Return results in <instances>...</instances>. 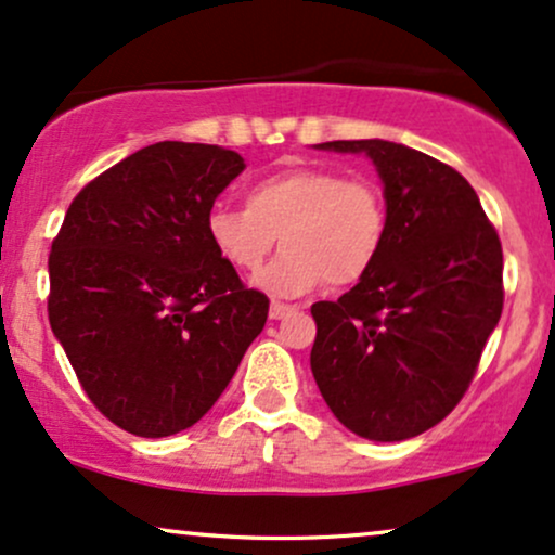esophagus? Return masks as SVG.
<instances>
[{
	"label": "esophagus",
	"instance_id": "esophagus-1",
	"mask_svg": "<svg viewBox=\"0 0 555 555\" xmlns=\"http://www.w3.org/2000/svg\"><path fill=\"white\" fill-rule=\"evenodd\" d=\"M296 309H301V304H285V301H272L270 304V317L272 319H283L293 314Z\"/></svg>",
	"mask_w": 555,
	"mask_h": 555
}]
</instances>
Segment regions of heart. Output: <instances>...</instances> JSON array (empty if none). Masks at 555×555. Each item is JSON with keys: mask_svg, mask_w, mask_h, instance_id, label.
Here are the masks:
<instances>
[{"mask_svg": "<svg viewBox=\"0 0 555 555\" xmlns=\"http://www.w3.org/2000/svg\"><path fill=\"white\" fill-rule=\"evenodd\" d=\"M205 231L215 254L249 275L283 241L285 251L257 285L272 296H301L324 280L345 288L369 275L387 238V202L369 176L291 168L249 184L246 207L212 205Z\"/></svg>", "mask_w": 555, "mask_h": 555, "instance_id": "b5f03b06", "label": "heart"}]
</instances>
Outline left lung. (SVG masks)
<instances>
[{
    "label": "left lung",
    "instance_id": "left-lung-1",
    "mask_svg": "<svg viewBox=\"0 0 555 555\" xmlns=\"http://www.w3.org/2000/svg\"><path fill=\"white\" fill-rule=\"evenodd\" d=\"M319 147L376 163L387 238L356 288L311 306V371L345 428L371 441L410 439L457 408L499 324V233L465 176L431 155L387 140Z\"/></svg>",
    "mask_w": 555,
    "mask_h": 555
}]
</instances>
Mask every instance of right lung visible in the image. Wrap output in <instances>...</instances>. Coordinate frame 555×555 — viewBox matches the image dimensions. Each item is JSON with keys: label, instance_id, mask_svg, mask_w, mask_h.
<instances>
[{"label": "right lung", "instance_id": "right-lung-1", "mask_svg": "<svg viewBox=\"0 0 555 555\" xmlns=\"http://www.w3.org/2000/svg\"><path fill=\"white\" fill-rule=\"evenodd\" d=\"M244 171L233 150L155 142L72 199L49 254V322L111 423L194 426L264 330L270 298L212 249L205 218Z\"/></svg>", "mask_w": 555, "mask_h": 555}]
</instances>
